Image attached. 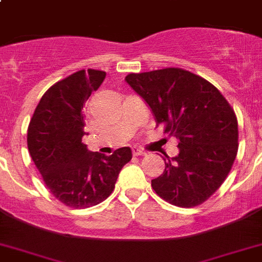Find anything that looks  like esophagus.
Returning <instances> with one entry per match:
<instances>
[{"mask_svg": "<svg viewBox=\"0 0 262 262\" xmlns=\"http://www.w3.org/2000/svg\"><path fill=\"white\" fill-rule=\"evenodd\" d=\"M132 154H133L134 157H144V156H146V153H145V151H142V150L137 149V147H134V149L132 150Z\"/></svg>", "mask_w": 262, "mask_h": 262, "instance_id": "esophagus-1", "label": "esophagus"}]
</instances>
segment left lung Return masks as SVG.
I'll return each instance as SVG.
<instances>
[{
    "label": "left lung",
    "mask_w": 262,
    "mask_h": 262,
    "mask_svg": "<svg viewBox=\"0 0 262 262\" xmlns=\"http://www.w3.org/2000/svg\"><path fill=\"white\" fill-rule=\"evenodd\" d=\"M125 80L149 104L157 126L178 138L179 154L163 158L165 171L151 181L156 194L183 208L204 203L237 156L233 108L213 84L182 68L129 74Z\"/></svg>",
    "instance_id": "1"
}]
</instances>
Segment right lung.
<instances>
[{"mask_svg":"<svg viewBox=\"0 0 262 262\" xmlns=\"http://www.w3.org/2000/svg\"><path fill=\"white\" fill-rule=\"evenodd\" d=\"M105 72L88 68L56 81L45 92L27 128V147L45 185L64 206L87 208L105 200L132 159L129 147L112 156L92 153L81 142L83 108Z\"/></svg>","mask_w":262,"mask_h":262,"instance_id":"right-lung-1","label":"right lung"}]
</instances>
